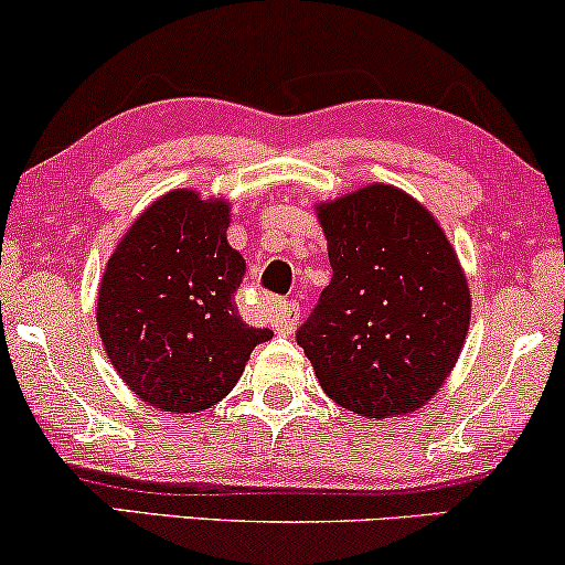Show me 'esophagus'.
Here are the masks:
<instances>
[{"instance_id": "obj_1", "label": "esophagus", "mask_w": 565, "mask_h": 565, "mask_svg": "<svg viewBox=\"0 0 565 565\" xmlns=\"http://www.w3.org/2000/svg\"><path fill=\"white\" fill-rule=\"evenodd\" d=\"M298 317L300 309L292 300H273V313H269V319H273V329L277 334L288 337L296 332Z\"/></svg>"}]
</instances>
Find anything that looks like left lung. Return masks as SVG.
Wrapping results in <instances>:
<instances>
[{
    "instance_id": "1",
    "label": "left lung",
    "mask_w": 565,
    "mask_h": 565,
    "mask_svg": "<svg viewBox=\"0 0 565 565\" xmlns=\"http://www.w3.org/2000/svg\"><path fill=\"white\" fill-rule=\"evenodd\" d=\"M332 280L298 345L321 390L363 417H397L441 392L465 348L470 285L436 217L392 184L317 204Z\"/></svg>"
}]
</instances>
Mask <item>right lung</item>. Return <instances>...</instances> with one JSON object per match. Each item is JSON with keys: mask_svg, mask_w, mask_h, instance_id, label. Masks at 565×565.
<instances>
[{"mask_svg": "<svg viewBox=\"0 0 565 565\" xmlns=\"http://www.w3.org/2000/svg\"><path fill=\"white\" fill-rule=\"evenodd\" d=\"M231 202L173 189L139 215L106 262L98 334L124 384L163 413L217 405L273 329L248 327L236 296L246 259L228 244Z\"/></svg>", "mask_w": 565, "mask_h": 565, "instance_id": "add662e5", "label": "right lung"}]
</instances>
